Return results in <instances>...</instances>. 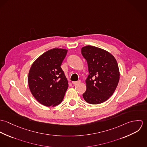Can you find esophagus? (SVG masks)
Listing matches in <instances>:
<instances>
[{"label": "esophagus", "mask_w": 147, "mask_h": 147, "mask_svg": "<svg viewBox=\"0 0 147 147\" xmlns=\"http://www.w3.org/2000/svg\"><path fill=\"white\" fill-rule=\"evenodd\" d=\"M80 83V81L79 80V81H76V82H72V84L74 85H75V84H78V83Z\"/></svg>", "instance_id": "1"}]
</instances>
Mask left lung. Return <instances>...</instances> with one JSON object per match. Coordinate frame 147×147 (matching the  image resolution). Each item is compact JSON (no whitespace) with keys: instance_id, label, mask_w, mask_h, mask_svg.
<instances>
[{"instance_id":"8db88e82","label":"left lung","mask_w":147,"mask_h":147,"mask_svg":"<svg viewBox=\"0 0 147 147\" xmlns=\"http://www.w3.org/2000/svg\"><path fill=\"white\" fill-rule=\"evenodd\" d=\"M89 75L85 80L86 89L83 94L90 104H99L107 100L116 89L119 80V70L114 57L108 51L93 46L82 47Z\"/></svg>"}]
</instances>
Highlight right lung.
<instances>
[{
	"label": "right lung",
	"instance_id": "add662e5",
	"mask_svg": "<svg viewBox=\"0 0 147 147\" xmlns=\"http://www.w3.org/2000/svg\"><path fill=\"white\" fill-rule=\"evenodd\" d=\"M67 50L54 48L44 53L32 64L28 82L34 97L42 105L55 106L63 101L67 79L61 67Z\"/></svg>",
	"mask_w": 147,
	"mask_h": 147
}]
</instances>
